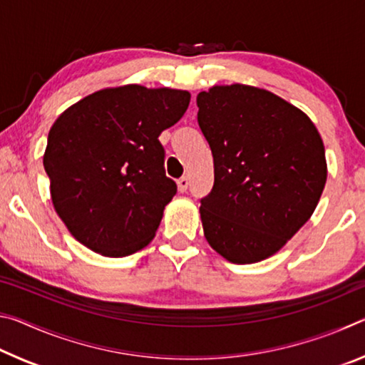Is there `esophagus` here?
Segmentation results:
<instances>
[{
  "mask_svg": "<svg viewBox=\"0 0 365 365\" xmlns=\"http://www.w3.org/2000/svg\"><path fill=\"white\" fill-rule=\"evenodd\" d=\"M177 185H178V191H180V193H185V191L188 190V185H190L188 177H182L180 180L177 182Z\"/></svg>",
  "mask_w": 365,
  "mask_h": 365,
  "instance_id": "esophagus-1",
  "label": "esophagus"
}]
</instances>
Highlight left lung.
Masks as SVG:
<instances>
[{
    "instance_id": "obj_1",
    "label": "left lung",
    "mask_w": 365,
    "mask_h": 365,
    "mask_svg": "<svg viewBox=\"0 0 365 365\" xmlns=\"http://www.w3.org/2000/svg\"><path fill=\"white\" fill-rule=\"evenodd\" d=\"M196 104L214 159L200 207L205 237L228 262L264 261L316 211L327 182L322 137L306 113L257 86L214 85Z\"/></svg>"
}]
</instances>
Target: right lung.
Listing matches in <instances>:
<instances>
[{"mask_svg":"<svg viewBox=\"0 0 365 365\" xmlns=\"http://www.w3.org/2000/svg\"><path fill=\"white\" fill-rule=\"evenodd\" d=\"M187 90L122 85L98 90L61 114L43 165L54 211L86 248L125 257L153 242L177 191L159 135L182 119Z\"/></svg>","mask_w":365,"mask_h":365,"instance_id":"obj_1","label":"right lung"}]
</instances>
